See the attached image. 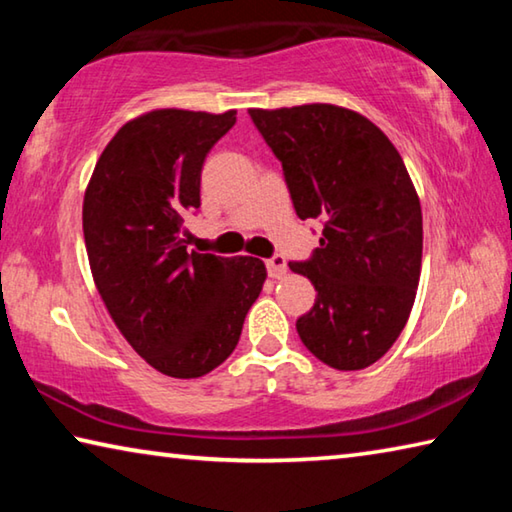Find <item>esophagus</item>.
I'll list each match as a JSON object with an SVG mask.
<instances>
[{"instance_id": "obj_1", "label": "esophagus", "mask_w": 512, "mask_h": 512, "mask_svg": "<svg viewBox=\"0 0 512 512\" xmlns=\"http://www.w3.org/2000/svg\"><path fill=\"white\" fill-rule=\"evenodd\" d=\"M266 271L273 280H280V277L287 275V259L282 255H273L271 259H266Z\"/></svg>"}]
</instances>
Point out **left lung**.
<instances>
[{"label": "left lung", "mask_w": 512, "mask_h": 512, "mask_svg": "<svg viewBox=\"0 0 512 512\" xmlns=\"http://www.w3.org/2000/svg\"><path fill=\"white\" fill-rule=\"evenodd\" d=\"M248 112L296 214L323 221L307 262H289L318 291L300 339L329 368H368L402 334L420 282L422 210L402 155L370 119L332 103Z\"/></svg>", "instance_id": "left-lung-1"}]
</instances>
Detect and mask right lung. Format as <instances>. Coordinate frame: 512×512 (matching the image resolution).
<instances>
[{"label": "right lung", "mask_w": 512, "mask_h": 512, "mask_svg": "<svg viewBox=\"0 0 512 512\" xmlns=\"http://www.w3.org/2000/svg\"><path fill=\"white\" fill-rule=\"evenodd\" d=\"M223 115L151 110L103 149L83 198L94 284L133 350L162 375L196 379L237 348L266 280L257 257L187 253L185 216L201 207V171L235 126Z\"/></svg>", "instance_id": "add662e5"}]
</instances>
